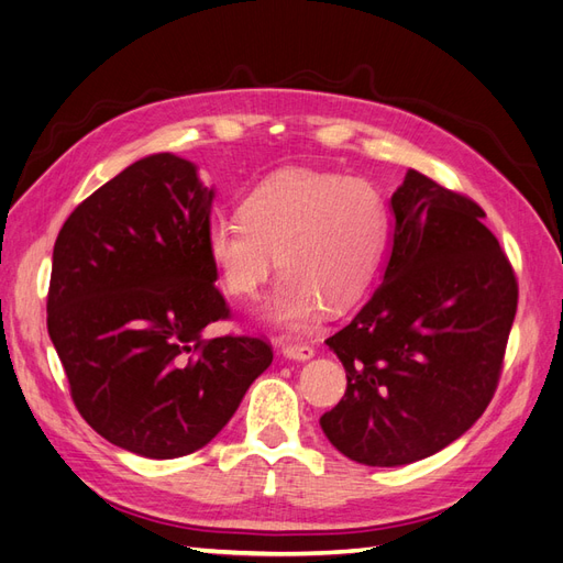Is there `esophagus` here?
I'll return each mask as SVG.
<instances>
[{
	"mask_svg": "<svg viewBox=\"0 0 563 563\" xmlns=\"http://www.w3.org/2000/svg\"><path fill=\"white\" fill-rule=\"evenodd\" d=\"M283 354L295 362H307L313 356V347L307 342H283Z\"/></svg>",
	"mask_w": 563,
	"mask_h": 563,
	"instance_id": "34e87169",
	"label": "esophagus"
}]
</instances>
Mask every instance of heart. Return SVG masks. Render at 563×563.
Instances as JSON below:
<instances>
[{"mask_svg": "<svg viewBox=\"0 0 563 563\" xmlns=\"http://www.w3.org/2000/svg\"><path fill=\"white\" fill-rule=\"evenodd\" d=\"M385 197L364 178L287 168L258 183L240 216L207 230V252L228 295L254 297L276 271L285 273L266 313L301 328L323 309L342 311L366 295L385 252Z\"/></svg>", "mask_w": 563, "mask_h": 563, "instance_id": "heart-1", "label": "heart"}]
</instances>
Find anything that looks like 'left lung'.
I'll list each match as a JSON object with an SVG mask.
<instances>
[{
    "instance_id": "1",
    "label": "left lung",
    "mask_w": 563,
    "mask_h": 563,
    "mask_svg": "<svg viewBox=\"0 0 563 563\" xmlns=\"http://www.w3.org/2000/svg\"><path fill=\"white\" fill-rule=\"evenodd\" d=\"M393 211L380 287L325 340L347 390L321 428L366 466L426 459L481 419L518 305L516 273L471 197L409 168Z\"/></svg>"
}]
</instances>
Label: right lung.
I'll return each instance as SVG.
<instances>
[{"label":"right lung","mask_w":563,"mask_h":563,"mask_svg":"<svg viewBox=\"0 0 563 563\" xmlns=\"http://www.w3.org/2000/svg\"><path fill=\"white\" fill-rule=\"evenodd\" d=\"M211 205L195 164L152 154L80 201L54 242L47 330L74 405L147 459L201 450L273 362L262 338H201L230 316Z\"/></svg>","instance_id":"1"}]
</instances>
